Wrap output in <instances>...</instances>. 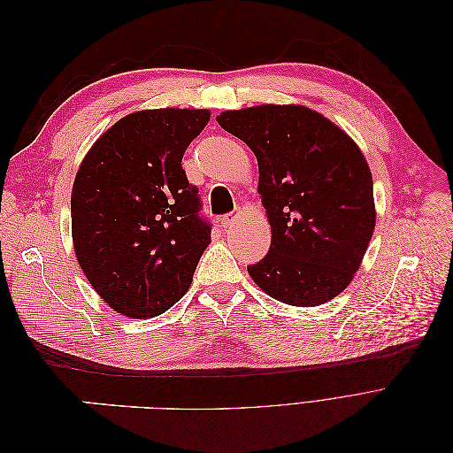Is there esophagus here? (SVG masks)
Here are the masks:
<instances>
[{"mask_svg":"<svg viewBox=\"0 0 453 453\" xmlns=\"http://www.w3.org/2000/svg\"><path fill=\"white\" fill-rule=\"evenodd\" d=\"M238 213H226V215H221L219 217V225H221L223 228H230L232 225H234Z\"/></svg>","mask_w":453,"mask_h":453,"instance_id":"34e87169","label":"esophagus"}]
</instances>
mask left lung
Returning a JSON list of instances; mask_svg holds the SVG:
<instances>
[{"label":"left lung","mask_w":453,"mask_h":453,"mask_svg":"<svg viewBox=\"0 0 453 453\" xmlns=\"http://www.w3.org/2000/svg\"><path fill=\"white\" fill-rule=\"evenodd\" d=\"M217 122L253 150L272 226L253 281L291 306H319L357 272L376 225L372 175L349 135L304 105H257Z\"/></svg>","instance_id":"obj_1"}]
</instances>
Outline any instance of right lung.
<instances>
[{"mask_svg": "<svg viewBox=\"0 0 453 453\" xmlns=\"http://www.w3.org/2000/svg\"><path fill=\"white\" fill-rule=\"evenodd\" d=\"M208 120V109L132 113L81 162L72 193L75 255L96 293L128 318L170 310L211 242L181 164Z\"/></svg>", "mask_w": 453, "mask_h": 453, "instance_id": "add662e5", "label": "right lung"}]
</instances>
